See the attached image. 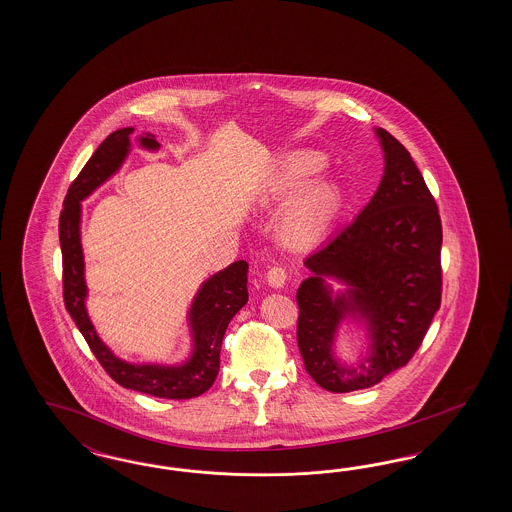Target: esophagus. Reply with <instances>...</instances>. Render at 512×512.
Wrapping results in <instances>:
<instances>
[{
    "label": "esophagus",
    "instance_id": "obj_1",
    "mask_svg": "<svg viewBox=\"0 0 512 512\" xmlns=\"http://www.w3.org/2000/svg\"><path fill=\"white\" fill-rule=\"evenodd\" d=\"M266 281L270 287L279 289L285 285L287 281V268L285 266H272L268 272H266Z\"/></svg>",
    "mask_w": 512,
    "mask_h": 512
}]
</instances>
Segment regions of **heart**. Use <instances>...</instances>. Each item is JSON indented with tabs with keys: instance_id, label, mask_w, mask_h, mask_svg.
<instances>
[{
	"instance_id": "1",
	"label": "heart",
	"mask_w": 512,
	"mask_h": 512,
	"mask_svg": "<svg viewBox=\"0 0 512 512\" xmlns=\"http://www.w3.org/2000/svg\"><path fill=\"white\" fill-rule=\"evenodd\" d=\"M325 155L317 152H296L289 155L278 178L279 191H293L306 184L313 174L323 171ZM341 189L334 182H319L311 186L285 219V234L293 244H308L326 227L338 212Z\"/></svg>"
}]
</instances>
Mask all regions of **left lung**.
Wrapping results in <instances>:
<instances>
[{
    "label": "left lung",
    "instance_id": "8db88e82",
    "mask_svg": "<svg viewBox=\"0 0 512 512\" xmlns=\"http://www.w3.org/2000/svg\"><path fill=\"white\" fill-rule=\"evenodd\" d=\"M385 174L372 201L306 259L311 276L296 291V340L306 372L330 392L370 388L417 353L441 306V217L419 167L400 140L375 129ZM325 277L348 291L332 297ZM345 316L371 334V357L358 369L333 357Z\"/></svg>",
    "mask_w": 512,
    "mask_h": 512
}]
</instances>
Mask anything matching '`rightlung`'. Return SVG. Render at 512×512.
<instances>
[{
  "label": "right lung",
  "mask_w": 512,
  "mask_h": 512,
  "mask_svg": "<svg viewBox=\"0 0 512 512\" xmlns=\"http://www.w3.org/2000/svg\"><path fill=\"white\" fill-rule=\"evenodd\" d=\"M133 127L110 133L99 144L75 182L69 186L60 214V246L63 259V302L93 355L110 377L124 388L167 400H189L214 385L219 372V353L225 330L248 302V263L236 261L202 283L189 310L193 355L180 366L129 364L116 357L97 336L86 311L84 255L80 246V201L120 169L129 154ZM140 146L157 150L152 135L139 137Z\"/></svg>",
  "instance_id": "right-lung-1"
}]
</instances>
